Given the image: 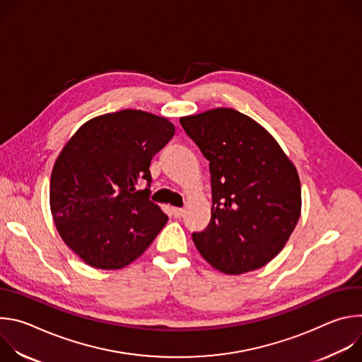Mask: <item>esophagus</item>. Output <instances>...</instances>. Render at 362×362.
Instances as JSON below:
<instances>
[{"instance_id": "obj_1", "label": "esophagus", "mask_w": 362, "mask_h": 362, "mask_svg": "<svg viewBox=\"0 0 362 362\" xmlns=\"http://www.w3.org/2000/svg\"><path fill=\"white\" fill-rule=\"evenodd\" d=\"M172 214L175 218H182V216H185L186 211L183 208H172Z\"/></svg>"}]
</instances>
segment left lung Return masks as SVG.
Here are the masks:
<instances>
[{
	"instance_id": "obj_1",
	"label": "left lung",
	"mask_w": 362,
	"mask_h": 362,
	"mask_svg": "<svg viewBox=\"0 0 362 362\" xmlns=\"http://www.w3.org/2000/svg\"><path fill=\"white\" fill-rule=\"evenodd\" d=\"M209 160L212 218L192 235L215 269L239 275L282 250L300 216V182L278 141L253 119L214 109L180 119Z\"/></svg>"
}]
</instances>
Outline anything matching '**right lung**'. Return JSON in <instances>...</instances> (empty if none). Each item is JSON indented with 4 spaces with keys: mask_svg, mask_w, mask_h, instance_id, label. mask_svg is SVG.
Here are the masks:
<instances>
[{
    "mask_svg": "<svg viewBox=\"0 0 362 362\" xmlns=\"http://www.w3.org/2000/svg\"><path fill=\"white\" fill-rule=\"evenodd\" d=\"M173 134L168 119L126 109L88 120L62 150L49 208L62 239L87 265L124 268L166 225L148 199V166ZM140 178L148 182L143 191L135 189Z\"/></svg>",
    "mask_w": 362,
    "mask_h": 362,
    "instance_id": "add662e5",
    "label": "right lung"
}]
</instances>
